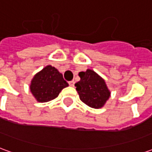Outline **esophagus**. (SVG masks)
<instances>
[{
    "mask_svg": "<svg viewBox=\"0 0 152 152\" xmlns=\"http://www.w3.org/2000/svg\"><path fill=\"white\" fill-rule=\"evenodd\" d=\"M69 86H72V87H74V86H75V81L74 80L69 81Z\"/></svg>",
    "mask_w": 152,
    "mask_h": 152,
    "instance_id": "obj_1",
    "label": "esophagus"
}]
</instances>
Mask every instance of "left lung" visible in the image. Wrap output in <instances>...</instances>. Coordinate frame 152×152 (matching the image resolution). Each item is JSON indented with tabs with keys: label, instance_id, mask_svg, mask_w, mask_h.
I'll list each match as a JSON object with an SVG mask.
<instances>
[{
	"label": "left lung",
	"instance_id": "8db88e82",
	"mask_svg": "<svg viewBox=\"0 0 152 152\" xmlns=\"http://www.w3.org/2000/svg\"><path fill=\"white\" fill-rule=\"evenodd\" d=\"M79 76L80 80L75 86L80 99L92 108H102L111 96L104 79L91 69L80 72Z\"/></svg>",
	"mask_w": 152,
	"mask_h": 152
}]
</instances>
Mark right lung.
<instances>
[{"instance_id":"obj_1","label":"right lung","mask_w":152,"mask_h":152,"mask_svg":"<svg viewBox=\"0 0 152 152\" xmlns=\"http://www.w3.org/2000/svg\"><path fill=\"white\" fill-rule=\"evenodd\" d=\"M68 86L62 73L51 65L45 66L31 79L30 91L39 102L56 99L63 89Z\"/></svg>"}]
</instances>
